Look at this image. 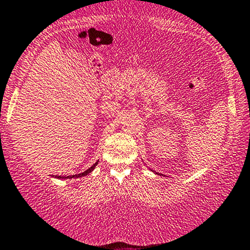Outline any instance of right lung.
Returning a JSON list of instances; mask_svg holds the SVG:
<instances>
[{"label":"right lung","mask_w":250,"mask_h":250,"mask_svg":"<svg viewBox=\"0 0 250 250\" xmlns=\"http://www.w3.org/2000/svg\"><path fill=\"white\" fill-rule=\"evenodd\" d=\"M97 164H98V163L94 164V165H93L92 167H90V168L85 170V172H83V173H80V174H76V175H70V176H61V175H58V176H56V178H59V179H65V178H70V179H71V178H82V176H85V175H87L88 173H91V172H92V170L94 169V167L97 166Z\"/></svg>","instance_id":"1"}]
</instances>
